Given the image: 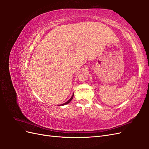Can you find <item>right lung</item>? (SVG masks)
<instances>
[{
    "instance_id": "add662e5",
    "label": "right lung",
    "mask_w": 149,
    "mask_h": 149,
    "mask_svg": "<svg viewBox=\"0 0 149 149\" xmlns=\"http://www.w3.org/2000/svg\"><path fill=\"white\" fill-rule=\"evenodd\" d=\"M73 96H74V94H73V95H72V96H71V97L70 99V100L68 101L67 102H66L65 103H64V104H61L60 106H63V105H66V104H68V103H70V101L72 100V99L73 98Z\"/></svg>"
}]
</instances>
